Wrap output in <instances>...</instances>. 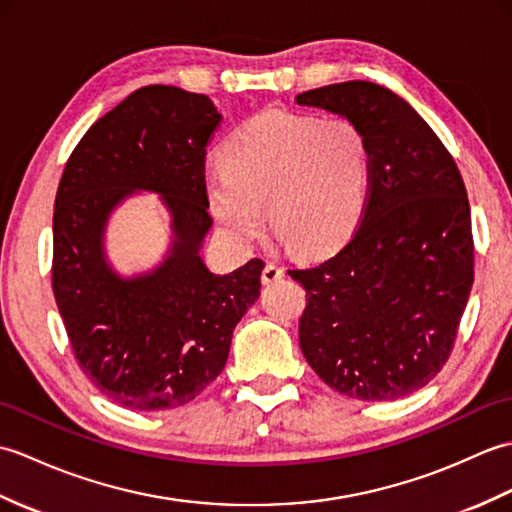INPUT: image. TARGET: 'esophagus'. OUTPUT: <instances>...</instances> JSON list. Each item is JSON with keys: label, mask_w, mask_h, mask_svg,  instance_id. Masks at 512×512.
Returning <instances> with one entry per match:
<instances>
[{"label": "esophagus", "mask_w": 512, "mask_h": 512, "mask_svg": "<svg viewBox=\"0 0 512 512\" xmlns=\"http://www.w3.org/2000/svg\"><path fill=\"white\" fill-rule=\"evenodd\" d=\"M284 268H281L279 264H266L264 270H262V281L264 284H273V281L284 277Z\"/></svg>", "instance_id": "1"}]
</instances>
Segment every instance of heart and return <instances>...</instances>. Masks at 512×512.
<instances>
[{
  "label": "heart",
  "instance_id": "1",
  "mask_svg": "<svg viewBox=\"0 0 512 512\" xmlns=\"http://www.w3.org/2000/svg\"><path fill=\"white\" fill-rule=\"evenodd\" d=\"M369 147L343 116L264 110L220 147V167L204 176L209 211L237 242L273 233L292 253H332L352 237L369 202Z\"/></svg>",
  "mask_w": 512,
  "mask_h": 512
}]
</instances>
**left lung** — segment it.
<instances>
[{"label": "left lung", "instance_id": "1", "mask_svg": "<svg viewBox=\"0 0 512 512\" xmlns=\"http://www.w3.org/2000/svg\"><path fill=\"white\" fill-rule=\"evenodd\" d=\"M361 129L369 202L339 253L288 270L306 288L299 345L325 385L358 400H396L449 361L473 286L471 206L453 156L398 94L369 81L303 92Z\"/></svg>", "mask_w": 512, "mask_h": 512}]
</instances>
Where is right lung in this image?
Segmentation results:
<instances>
[{"label": "right lung", "instance_id": "right-lung-1", "mask_svg": "<svg viewBox=\"0 0 512 512\" xmlns=\"http://www.w3.org/2000/svg\"><path fill=\"white\" fill-rule=\"evenodd\" d=\"M220 121L209 96L147 85L99 118L65 162L52 217L54 299L83 374L132 411L187 405L213 383L262 288V259L215 275L200 255L213 224L204 158ZM136 190L161 193L174 242L158 269L125 280L106 264L102 233Z\"/></svg>", "mask_w": 512, "mask_h": 512}]
</instances>
